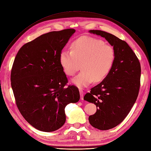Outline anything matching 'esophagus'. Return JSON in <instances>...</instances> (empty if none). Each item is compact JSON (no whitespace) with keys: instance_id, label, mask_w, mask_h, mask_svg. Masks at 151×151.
Instances as JSON below:
<instances>
[{"instance_id":"1","label":"esophagus","mask_w":151,"mask_h":151,"mask_svg":"<svg viewBox=\"0 0 151 151\" xmlns=\"http://www.w3.org/2000/svg\"><path fill=\"white\" fill-rule=\"evenodd\" d=\"M79 93H80V97H81V100H83V96H84V93L81 89L79 90Z\"/></svg>"}]
</instances>
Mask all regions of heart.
Returning <instances> with one entry per match:
<instances>
[{
    "label": "heart",
    "mask_w": 151,
    "mask_h": 151,
    "mask_svg": "<svg viewBox=\"0 0 151 151\" xmlns=\"http://www.w3.org/2000/svg\"><path fill=\"white\" fill-rule=\"evenodd\" d=\"M116 54L114 48L101 40L90 36L79 38L72 44V50H64L60 54V63L67 76L74 75L80 67L82 70L72 82L84 88L100 82L108 76L113 67Z\"/></svg>",
    "instance_id": "heart-1"
}]
</instances>
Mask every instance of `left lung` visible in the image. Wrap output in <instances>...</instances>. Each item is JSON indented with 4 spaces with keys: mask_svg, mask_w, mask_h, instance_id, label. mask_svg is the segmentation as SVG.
I'll list each match as a JSON object with an SVG mask.
<instances>
[{
    "mask_svg": "<svg viewBox=\"0 0 151 151\" xmlns=\"http://www.w3.org/2000/svg\"><path fill=\"white\" fill-rule=\"evenodd\" d=\"M89 32L104 38L116 54L108 76L84 97V100L97 107L96 113L88 118L90 124L98 129L108 130L122 122L137 101L140 86V63L126 42L102 31Z\"/></svg>",
    "mask_w": 151,
    "mask_h": 151,
    "instance_id": "1",
    "label": "left lung"
}]
</instances>
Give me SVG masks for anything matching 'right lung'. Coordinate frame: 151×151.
I'll use <instances>...</instances> for the list:
<instances>
[{
    "label": "right lung",
    "instance_id": "obj_1",
    "mask_svg": "<svg viewBox=\"0 0 151 151\" xmlns=\"http://www.w3.org/2000/svg\"><path fill=\"white\" fill-rule=\"evenodd\" d=\"M76 32L52 31L22 47L11 73L16 104L27 122L38 130L52 132L63 126L65 108L80 99L78 88L68 83L60 54Z\"/></svg>",
    "mask_w": 151,
    "mask_h": 151
}]
</instances>
